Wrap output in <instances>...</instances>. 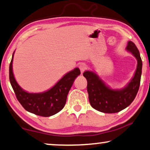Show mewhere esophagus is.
Wrapping results in <instances>:
<instances>
[{
    "label": "esophagus",
    "mask_w": 150,
    "mask_h": 150,
    "mask_svg": "<svg viewBox=\"0 0 150 150\" xmlns=\"http://www.w3.org/2000/svg\"><path fill=\"white\" fill-rule=\"evenodd\" d=\"M79 68L80 69V71H81V73H83L84 72V71L86 70V65L84 63H81L79 65Z\"/></svg>",
    "instance_id": "obj_1"
}]
</instances>
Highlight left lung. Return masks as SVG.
<instances>
[{
	"label": "left lung",
	"mask_w": 150,
	"mask_h": 150,
	"mask_svg": "<svg viewBox=\"0 0 150 150\" xmlns=\"http://www.w3.org/2000/svg\"><path fill=\"white\" fill-rule=\"evenodd\" d=\"M126 50L137 60L135 73L128 86L122 90H112L107 87L98 75L92 71H86L83 75L87 80V90L91 106L96 110L106 113H117L131 104L140 86L142 60L133 42L128 41Z\"/></svg>",
	"instance_id": "1"
}]
</instances>
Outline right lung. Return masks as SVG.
I'll return each instance as SVG.
<instances>
[{
	"label": "right lung",
	"instance_id": "obj_1",
	"mask_svg": "<svg viewBox=\"0 0 150 150\" xmlns=\"http://www.w3.org/2000/svg\"><path fill=\"white\" fill-rule=\"evenodd\" d=\"M12 59L9 64V80L16 98L29 112L43 117L52 116L64 108L67 98L75 78L81 74L75 68L67 73L51 89L43 93H28L20 87L15 79L12 70Z\"/></svg>",
	"mask_w": 150,
	"mask_h": 150
}]
</instances>
